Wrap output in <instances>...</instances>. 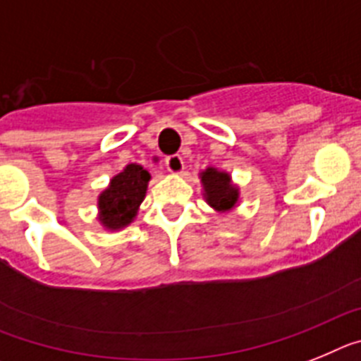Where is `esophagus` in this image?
Returning a JSON list of instances; mask_svg holds the SVG:
<instances>
[{"label":"esophagus","instance_id":"34e87169","mask_svg":"<svg viewBox=\"0 0 361 361\" xmlns=\"http://www.w3.org/2000/svg\"><path fill=\"white\" fill-rule=\"evenodd\" d=\"M165 167H167L169 172L172 174H180L183 171V158L180 154H172L165 158Z\"/></svg>","mask_w":361,"mask_h":361}]
</instances>
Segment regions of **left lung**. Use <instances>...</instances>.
Wrapping results in <instances>:
<instances>
[{
    "label": "left lung",
    "mask_w": 361,
    "mask_h": 361,
    "mask_svg": "<svg viewBox=\"0 0 361 361\" xmlns=\"http://www.w3.org/2000/svg\"><path fill=\"white\" fill-rule=\"evenodd\" d=\"M202 183L205 189L207 203L216 209L218 212L231 211L238 203V187L231 183V176L227 172H221L218 169H205L202 172Z\"/></svg>",
    "instance_id": "1"
}]
</instances>
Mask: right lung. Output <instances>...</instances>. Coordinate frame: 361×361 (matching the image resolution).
<instances>
[{"label": "right lung", "mask_w": 361, "mask_h": 361, "mask_svg": "<svg viewBox=\"0 0 361 361\" xmlns=\"http://www.w3.org/2000/svg\"><path fill=\"white\" fill-rule=\"evenodd\" d=\"M150 174L136 163H130L111 180V185L99 194V221L109 231L127 227L137 214L145 198Z\"/></svg>", "instance_id": "obj_1"}]
</instances>
